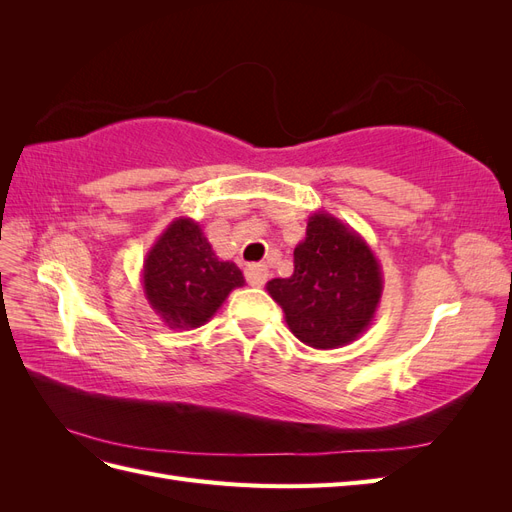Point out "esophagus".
<instances>
[{
	"label": "esophagus",
	"mask_w": 512,
	"mask_h": 512,
	"mask_svg": "<svg viewBox=\"0 0 512 512\" xmlns=\"http://www.w3.org/2000/svg\"><path fill=\"white\" fill-rule=\"evenodd\" d=\"M267 277H269V269L265 265H247L245 267V280L252 286H262L267 282Z\"/></svg>",
	"instance_id": "obj_1"
}]
</instances>
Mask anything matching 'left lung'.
<instances>
[{
	"instance_id": "8db88e82",
	"label": "left lung",
	"mask_w": 512,
	"mask_h": 512,
	"mask_svg": "<svg viewBox=\"0 0 512 512\" xmlns=\"http://www.w3.org/2000/svg\"><path fill=\"white\" fill-rule=\"evenodd\" d=\"M384 277L367 241L331 213L309 215L294 247V273L267 282L292 335L305 346L333 350L354 342L374 322Z\"/></svg>"
}]
</instances>
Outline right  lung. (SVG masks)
Segmentation results:
<instances>
[{
	"instance_id": "right-lung-1",
	"label": "right lung",
	"mask_w": 512,
	"mask_h": 512,
	"mask_svg": "<svg viewBox=\"0 0 512 512\" xmlns=\"http://www.w3.org/2000/svg\"><path fill=\"white\" fill-rule=\"evenodd\" d=\"M143 292L170 329H198L245 284L241 269L213 252L203 228L177 218L151 245L143 262Z\"/></svg>"
}]
</instances>
